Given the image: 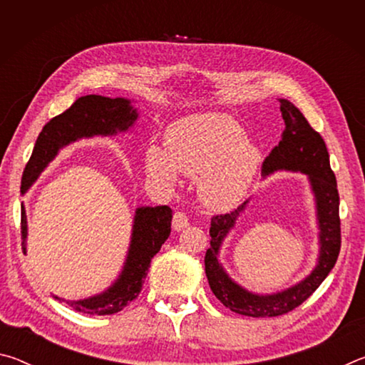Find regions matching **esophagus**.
I'll list each match as a JSON object with an SVG mask.
<instances>
[{"mask_svg": "<svg viewBox=\"0 0 365 365\" xmlns=\"http://www.w3.org/2000/svg\"><path fill=\"white\" fill-rule=\"evenodd\" d=\"M172 227H174V230L180 232L183 230L185 227H188V217L185 212H175L174 214V219H172Z\"/></svg>", "mask_w": 365, "mask_h": 365, "instance_id": "obj_1", "label": "esophagus"}]
</instances>
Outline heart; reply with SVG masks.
I'll return each mask as SVG.
<instances>
[{"label": "heart", "mask_w": 365, "mask_h": 365, "mask_svg": "<svg viewBox=\"0 0 365 365\" xmlns=\"http://www.w3.org/2000/svg\"><path fill=\"white\" fill-rule=\"evenodd\" d=\"M261 165V150L238 122L222 114H202L178 120L165 133V150L151 145L145 151L146 174L174 187L178 172L200 177L197 191L207 207L225 211L248 193Z\"/></svg>", "instance_id": "b5f03b06"}]
</instances>
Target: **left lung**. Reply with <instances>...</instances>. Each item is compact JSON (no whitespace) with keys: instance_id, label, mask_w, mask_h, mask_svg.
Segmentation results:
<instances>
[{"instance_id":"8db88e82","label":"left lung","mask_w":365,"mask_h":365,"mask_svg":"<svg viewBox=\"0 0 365 365\" xmlns=\"http://www.w3.org/2000/svg\"><path fill=\"white\" fill-rule=\"evenodd\" d=\"M282 117L285 130L262 164V174L269 175L275 170L302 172L309 177L317 209L319 224V259L317 265L304 280L282 292L272 294H257L240 287L228 277L219 261V251L228 232L235 227L238 215L245 211L248 201L228 214L214 215L211 219V248L206 251V277L222 304L230 311L248 317H277L283 316L302 304L320 287L335 262L341 246V227H339V196L336 178L330 168V158L325 141L320 133L309 125L301 110L288 100H280Z\"/></svg>"}]
</instances>
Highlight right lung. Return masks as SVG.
Masks as SVG:
<instances>
[{
  "instance_id": "1",
  "label": "right lung",
  "mask_w": 365,
  "mask_h": 365,
  "mask_svg": "<svg viewBox=\"0 0 365 365\" xmlns=\"http://www.w3.org/2000/svg\"><path fill=\"white\" fill-rule=\"evenodd\" d=\"M138 113L127 98H108L100 95H86L78 98L63 114L53 117L40 132L34 153L24 169L21 193L32 187L48 164L58 156L59 150L80 138L108 137L119 132H127ZM172 209L169 206H141L135 211L132 240L127 259L117 280L106 292L86 299L66 301L59 296L54 298L66 301L73 311L90 316H109L122 311L128 302L137 299L150 269L151 259L158 255L160 246L170 235ZM22 250L26 252L27 215L22 205L21 212Z\"/></svg>"
}]
</instances>
